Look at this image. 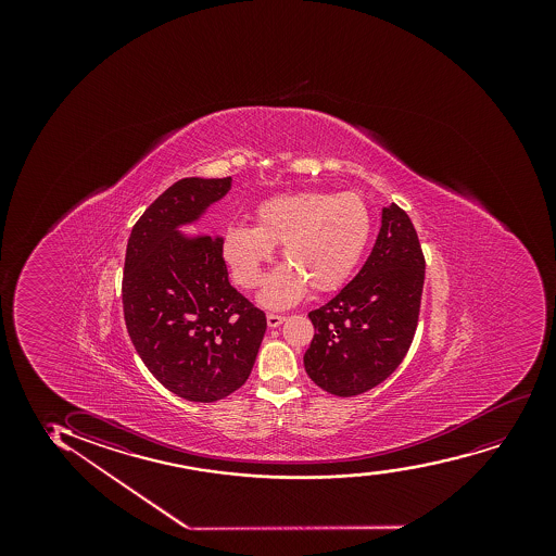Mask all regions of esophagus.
Masks as SVG:
<instances>
[{
  "mask_svg": "<svg viewBox=\"0 0 556 556\" xmlns=\"http://www.w3.org/2000/svg\"><path fill=\"white\" fill-rule=\"evenodd\" d=\"M286 320V317L283 315H276V313H268L267 315V325L270 326V328H276V326H280L281 323Z\"/></svg>",
  "mask_w": 556,
  "mask_h": 556,
  "instance_id": "esophagus-1",
  "label": "esophagus"
}]
</instances>
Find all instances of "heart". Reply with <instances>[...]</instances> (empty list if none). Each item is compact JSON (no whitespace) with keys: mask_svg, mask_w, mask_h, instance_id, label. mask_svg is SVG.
<instances>
[{"mask_svg":"<svg viewBox=\"0 0 556 556\" xmlns=\"http://www.w3.org/2000/svg\"><path fill=\"white\" fill-rule=\"evenodd\" d=\"M372 233L369 205L356 192L299 191L276 194L255 210V226L230 224L223 255L244 289L260 288L265 265L281 244L288 265L268 276L260 302L288 307L307 288L330 293L345 286Z\"/></svg>","mask_w":556,"mask_h":556,"instance_id":"heart-1","label":"heart"}]
</instances>
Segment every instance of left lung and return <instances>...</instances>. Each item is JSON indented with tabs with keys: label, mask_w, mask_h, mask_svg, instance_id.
Masks as SVG:
<instances>
[{
	"label": "left lung",
	"mask_w": 556,
	"mask_h": 556,
	"mask_svg": "<svg viewBox=\"0 0 556 556\" xmlns=\"http://www.w3.org/2000/svg\"><path fill=\"white\" fill-rule=\"evenodd\" d=\"M425 283V255L406 211L382 210L367 262L332 301L307 313L315 336L304 354L307 377L332 395L377 388L414 341Z\"/></svg>",
	"instance_id": "1"
}]
</instances>
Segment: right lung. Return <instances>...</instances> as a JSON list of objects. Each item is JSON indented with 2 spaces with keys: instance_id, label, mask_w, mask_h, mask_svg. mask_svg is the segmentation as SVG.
Instances as JSON below:
<instances>
[{
  "instance_id": "add662e5",
  "label": "right lung",
  "mask_w": 556,
  "mask_h": 556,
  "mask_svg": "<svg viewBox=\"0 0 556 556\" xmlns=\"http://www.w3.org/2000/svg\"><path fill=\"white\" fill-rule=\"evenodd\" d=\"M231 189V178H184L135 223L126 249L122 304L135 351L166 390L215 403L239 390L267 319L228 280L220 237H187Z\"/></svg>"
}]
</instances>
